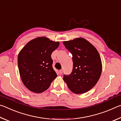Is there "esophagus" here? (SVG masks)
<instances>
[{
  "label": "esophagus",
  "instance_id": "obj_1",
  "mask_svg": "<svg viewBox=\"0 0 121 121\" xmlns=\"http://www.w3.org/2000/svg\"><path fill=\"white\" fill-rule=\"evenodd\" d=\"M59 74H60V75H61L62 74V73H63V70H59Z\"/></svg>",
  "mask_w": 121,
  "mask_h": 121
}]
</instances>
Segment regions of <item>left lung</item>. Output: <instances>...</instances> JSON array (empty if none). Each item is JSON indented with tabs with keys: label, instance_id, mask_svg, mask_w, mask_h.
Segmentation results:
<instances>
[{
	"label": "left lung",
	"instance_id": "left-lung-1",
	"mask_svg": "<svg viewBox=\"0 0 121 121\" xmlns=\"http://www.w3.org/2000/svg\"><path fill=\"white\" fill-rule=\"evenodd\" d=\"M63 44L72 54L73 62L72 72L63 75V80L73 93L86 92L95 86L101 75L102 64L99 53L84 38H76Z\"/></svg>",
	"mask_w": 121,
	"mask_h": 121
}]
</instances>
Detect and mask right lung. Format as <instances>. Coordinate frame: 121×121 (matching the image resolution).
<instances>
[{
    "mask_svg": "<svg viewBox=\"0 0 121 121\" xmlns=\"http://www.w3.org/2000/svg\"><path fill=\"white\" fill-rule=\"evenodd\" d=\"M59 45L42 37L28 42L20 51L18 67L22 81L26 88L39 93L46 90L57 76L52 67L51 54Z\"/></svg>",
    "mask_w": 121,
    "mask_h": 121,
    "instance_id": "right-lung-1",
    "label": "right lung"
}]
</instances>
